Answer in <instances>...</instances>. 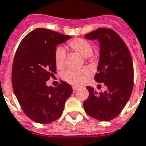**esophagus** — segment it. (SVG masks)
<instances>
[{
    "label": "esophagus",
    "mask_w": 146,
    "mask_h": 146,
    "mask_svg": "<svg viewBox=\"0 0 146 146\" xmlns=\"http://www.w3.org/2000/svg\"><path fill=\"white\" fill-rule=\"evenodd\" d=\"M78 89V87H73V92H76V90Z\"/></svg>",
    "instance_id": "esophagus-1"
}]
</instances>
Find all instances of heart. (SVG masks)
<instances>
[{"instance_id": "heart-1", "label": "heart", "mask_w": 146, "mask_h": 146, "mask_svg": "<svg viewBox=\"0 0 146 146\" xmlns=\"http://www.w3.org/2000/svg\"><path fill=\"white\" fill-rule=\"evenodd\" d=\"M68 44L73 50L85 58L90 56L93 54L92 45L87 40L83 38H76L69 42ZM65 59H66V52L64 48L60 46L57 47L54 54L55 63L57 68L62 69L64 67ZM90 75V70L87 67L80 68V69H70L63 73L62 79L66 83L71 85L79 86L84 84L86 81V80L89 77Z\"/></svg>"}]
</instances>
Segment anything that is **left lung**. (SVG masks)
Wrapping results in <instances>:
<instances>
[{"mask_svg": "<svg viewBox=\"0 0 146 146\" xmlns=\"http://www.w3.org/2000/svg\"><path fill=\"white\" fill-rule=\"evenodd\" d=\"M85 38L98 40L100 58L95 80L103 83L108 90L97 93L87 87L89 97L84 102L85 111L95 119L108 121L121 112L133 89L134 69L130 52L117 33L111 29H98Z\"/></svg>", "mask_w": 146, "mask_h": 146, "instance_id": "obj_1", "label": "left lung"}]
</instances>
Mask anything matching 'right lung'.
I'll return each mask as SVG.
<instances>
[{"label": "right lung", "mask_w": 146, "mask_h": 146, "mask_svg": "<svg viewBox=\"0 0 146 146\" xmlns=\"http://www.w3.org/2000/svg\"><path fill=\"white\" fill-rule=\"evenodd\" d=\"M70 38L49 29H36L17 48L12 66L13 90L25 114L35 122L48 124L58 119L73 93L72 87L62 80L56 87L46 85L56 73V46Z\"/></svg>", "instance_id": "add662e5"}]
</instances>
